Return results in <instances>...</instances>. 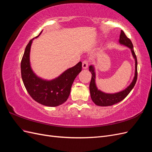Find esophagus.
I'll return each instance as SVG.
<instances>
[{
    "mask_svg": "<svg viewBox=\"0 0 152 152\" xmlns=\"http://www.w3.org/2000/svg\"><path fill=\"white\" fill-rule=\"evenodd\" d=\"M87 67H88V61H84L83 62H82V68H83L84 69H86L87 68Z\"/></svg>",
    "mask_w": 152,
    "mask_h": 152,
    "instance_id": "1",
    "label": "esophagus"
}]
</instances>
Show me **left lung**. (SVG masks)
<instances>
[{
	"label": "left lung",
	"instance_id": "8db88e82",
	"mask_svg": "<svg viewBox=\"0 0 152 152\" xmlns=\"http://www.w3.org/2000/svg\"><path fill=\"white\" fill-rule=\"evenodd\" d=\"M119 43L121 45H124L125 46L129 48L131 50V53L133 58L135 61V72L134 77L133 78L131 83L125 89L121 91L117 92L115 93H107L98 89L96 84V72L94 66L91 65L89 67V70L92 74L91 80L89 84V90L91 94V98L93 102L98 106L100 107H108V106H112L121 102L125 98L126 96L129 94L131 90L134 87L137 80V58L134 53V48H133L132 43L131 40L127 37V36L124 34V32L121 30L120 39H119Z\"/></svg>",
	"mask_w": 152,
	"mask_h": 152
}]
</instances>
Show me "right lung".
<instances>
[{
	"label": "right lung",
	"mask_w": 152,
	"mask_h": 152,
	"mask_svg": "<svg viewBox=\"0 0 152 152\" xmlns=\"http://www.w3.org/2000/svg\"><path fill=\"white\" fill-rule=\"evenodd\" d=\"M42 31L35 38H37ZM34 39L30 40L27 44L21 59L23 82L27 92L35 102L47 107H58L65 103L70 96L73 82L82 70V62L67 69L54 79H44L35 74L30 65V49Z\"/></svg>",
	"instance_id": "obj_1"
}]
</instances>
